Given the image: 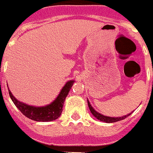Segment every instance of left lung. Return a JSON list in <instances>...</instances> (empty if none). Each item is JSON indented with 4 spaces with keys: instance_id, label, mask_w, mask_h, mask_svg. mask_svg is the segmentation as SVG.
Segmentation results:
<instances>
[{
    "instance_id": "left-lung-1",
    "label": "left lung",
    "mask_w": 153,
    "mask_h": 153,
    "mask_svg": "<svg viewBox=\"0 0 153 153\" xmlns=\"http://www.w3.org/2000/svg\"><path fill=\"white\" fill-rule=\"evenodd\" d=\"M87 102H88V105H89V108L90 111H91L92 114L98 120L102 122H104V123H115V122H118V121H120V120H123V119H125L127 118V116H129L131 114L132 112H131L130 114H127V115H123L122 116V117H109V116H105V115H103L102 114L98 113L97 111H96L94 109V107L92 106L90 102H89V100L87 99Z\"/></svg>"
}]
</instances>
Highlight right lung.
<instances>
[{"mask_svg":"<svg viewBox=\"0 0 153 153\" xmlns=\"http://www.w3.org/2000/svg\"><path fill=\"white\" fill-rule=\"evenodd\" d=\"M74 82V80H71L66 82L56 99L50 104L43 106H35L22 102L13 95L9 88L8 89L13 102L14 103L17 108L26 117L37 122H51L56 120L61 115L65 98L68 96V92L70 91Z\"/></svg>","mask_w":153,"mask_h":153,"instance_id":"1","label":"right lung"}]
</instances>
